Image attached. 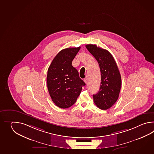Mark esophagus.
Segmentation results:
<instances>
[{"mask_svg":"<svg viewBox=\"0 0 154 154\" xmlns=\"http://www.w3.org/2000/svg\"><path fill=\"white\" fill-rule=\"evenodd\" d=\"M88 77H86L85 79H84V82H85L86 84H87L88 82Z\"/></svg>","mask_w":154,"mask_h":154,"instance_id":"34e87169","label":"esophagus"}]
</instances>
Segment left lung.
Segmentation results:
<instances>
[{
    "label": "left lung",
    "mask_w": 154,
    "mask_h": 154,
    "mask_svg": "<svg viewBox=\"0 0 154 154\" xmlns=\"http://www.w3.org/2000/svg\"><path fill=\"white\" fill-rule=\"evenodd\" d=\"M86 47L98 62L101 82L97 94L93 95L94 102L98 108L106 110L117 101L121 88V76L114 58L107 50L95 45Z\"/></svg>",
    "instance_id": "left-lung-1"
}]
</instances>
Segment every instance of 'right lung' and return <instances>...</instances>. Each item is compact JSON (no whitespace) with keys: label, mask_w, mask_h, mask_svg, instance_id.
Returning a JSON list of instances; mask_svg holds the SVG:
<instances>
[{"label":"right lung","mask_w":154,"mask_h":154,"mask_svg":"<svg viewBox=\"0 0 154 154\" xmlns=\"http://www.w3.org/2000/svg\"><path fill=\"white\" fill-rule=\"evenodd\" d=\"M80 49L79 47L60 51L48 69L47 83L49 95L59 108H69L74 105L85 85L72 65Z\"/></svg>","instance_id":"add662e5"}]
</instances>
